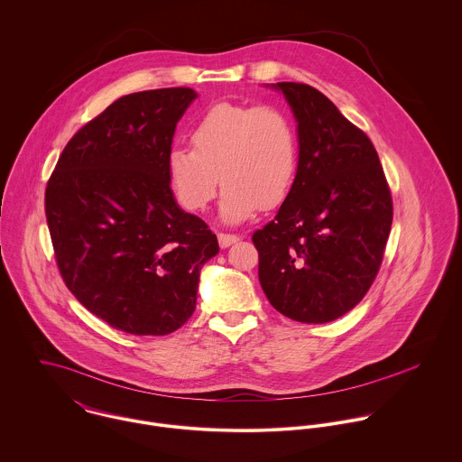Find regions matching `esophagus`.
Segmentation results:
<instances>
[{
    "instance_id": "obj_1",
    "label": "esophagus",
    "mask_w": 462,
    "mask_h": 462,
    "mask_svg": "<svg viewBox=\"0 0 462 462\" xmlns=\"http://www.w3.org/2000/svg\"><path fill=\"white\" fill-rule=\"evenodd\" d=\"M240 240V236H236V235H231V233H218V244H220V247H229V245H233L235 242H238Z\"/></svg>"
}]
</instances>
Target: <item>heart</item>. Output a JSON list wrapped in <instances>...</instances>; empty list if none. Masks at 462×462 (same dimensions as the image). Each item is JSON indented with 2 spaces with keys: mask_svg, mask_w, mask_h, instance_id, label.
Returning <instances> with one entry per match:
<instances>
[{
  "mask_svg": "<svg viewBox=\"0 0 462 462\" xmlns=\"http://www.w3.org/2000/svg\"><path fill=\"white\" fill-rule=\"evenodd\" d=\"M189 147L167 154V180L178 202L202 211L222 180V218L242 222L260 206L277 208L291 192L299 147L291 119L272 105L218 103L190 133Z\"/></svg>",
  "mask_w": 462,
  "mask_h": 462,
  "instance_id": "b5f03b06",
  "label": "heart"
}]
</instances>
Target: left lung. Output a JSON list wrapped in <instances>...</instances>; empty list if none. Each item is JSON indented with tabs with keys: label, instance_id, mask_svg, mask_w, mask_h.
Returning a JSON list of instances; mask_svg holds the SVG:
<instances>
[{
	"label": "left lung",
	"instance_id": "left-lung-1",
	"mask_svg": "<svg viewBox=\"0 0 462 462\" xmlns=\"http://www.w3.org/2000/svg\"><path fill=\"white\" fill-rule=\"evenodd\" d=\"M299 130V167L273 220L254 231L266 299L302 324L332 322L361 302L384 258L393 199L379 154L328 96L281 81Z\"/></svg>",
	"mask_w": 462,
	"mask_h": 462
}]
</instances>
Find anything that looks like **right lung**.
<instances>
[{"instance_id": "right-lung-1", "label": "right lung", "mask_w": 462, "mask_h": 462, "mask_svg": "<svg viewBox=\"0 0 462 462\" xmlns=\"http://www.w3.org/2000/svg\"><path fill=\"white\" fill-rule=\"evenodd\" d=\"M198 94L119 97L67 142L46 187V220L69 291L114 329L163 336L194 313L217 236L174 200L167 154Z\"/></svg>"}]
</instances>
